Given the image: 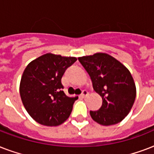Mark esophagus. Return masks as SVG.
Here are the masks:
<instances>
[{"label":"esophagus","instance_id":"34e87169","mask_svg":"<svg viewBox=\"0 0 154 154\" xmlns=\"http://www.w3.org/2000/svg\"><path fill=\"white\" fill-rule=\"evenodd\" d=\"M88 95H89V93H88L87 90H82V94H81V96H82V97H86Z\"/></svg>","mask_w":154,"mask_h":154}]
</instances>
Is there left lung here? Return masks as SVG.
<instances>
[{
	"mask_svg": "<svg viewBox=\"0 0 154 154\" xmlns=\"http://www.w3.org/2000/svg\"><path fill=\"white\" fill-rule=\"evenodd\" d=\"M90 76L94 89L102 97V105L90 111L94 121L102 125L119 123L129 114L136 97L131 73L112 56L97 53L78 58Z\"/></svg>",
	"mask_w": 154,
	"mask_h": 154,
	"instance_id": "left-lung-1",
	"label": "left lung"
}]
</instances>
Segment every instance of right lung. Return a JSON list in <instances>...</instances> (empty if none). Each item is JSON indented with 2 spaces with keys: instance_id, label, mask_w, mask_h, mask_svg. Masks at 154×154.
<instances>
[{
  "instance_id": "right-lung-1",
  "label": "right lung",
  "mask_w": 154,
  "mask_h": 154,
  "mask_svg": "<svg viewBox=\"0 0 154 154\" xmlns=\"http://www.w3.org/2000/svg\"><path fill=\"white\" fill-rule=\"evenodd\" d=\"M77 60L72 57L46 53L27 65L20 84V95L28 113L39 124L57 126L69 118L73 103L62 89L65 70Z\"/></svg>"
}]
</instances>
